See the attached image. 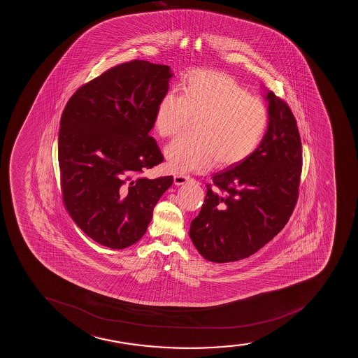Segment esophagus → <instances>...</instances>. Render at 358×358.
<instances>
[{
  "label": "esophagus",
  "instance_id": "esophagus-1",
  "mask_svg": "<svg viewBox=\"0 0 358 358\" xmlns=\"http://www.w3.org/2000/svg\"><path fill=\"white\" fill-rule=\"evenodd\" d=\"M189 181H192V178H189V176H182V174H176L174 176V184L176 185H184Z\"/></svg>",
  "mask_w": 358,
  "mask_h": 358
}]
</instances>
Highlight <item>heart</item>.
I'll return each instance as SVG.
<instances>
[{
  "instance_id": "heart-1",
  "label": "heart",
  "mask_w": 358,
  "mask_h": 358,
  "mask_svg": "<svg viewBox=\"0 0 358 358\" xmlns=\"http://www.w3.org/2000/svg\"><path fill=\"white\" fill-rule=\"evenodd\" d=\"M196 118L192 138H178L164 149L169 169L177 174L203 172L217 161L227 169L241 164L259 147L268 128V110L260 99L229 75L197 69L178 85V95L159 100L152 125L161 137L180 132Z\"/></svg>"
}]
</instances>
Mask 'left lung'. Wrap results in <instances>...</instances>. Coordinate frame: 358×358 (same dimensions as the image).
I'll list each match as a JSON object with an SVG mask.
<instances>
[{"label":"left lung","instance_id":"left-lung-1","mask_svg":"<svg viewBox=\"0 0 358 358\" xmlns=\"http://www.w3.org/2000/svg\"><path fill=\"white\" fill-rule=\"evenodd\" d=\"M266 98L270 120L262 143L241 164L215 174L189 227L194 247L213 263L255 255L283 229L297 203L302 144L295 117L273 92Z\"/></svg>","mask_w":358,"mask_h":358}]
</instances>
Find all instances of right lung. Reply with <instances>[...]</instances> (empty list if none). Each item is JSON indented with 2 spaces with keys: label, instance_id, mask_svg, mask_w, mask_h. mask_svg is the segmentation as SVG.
Returning a JSON list of instances; mask_svg holds the SVG:
<instances>
[{
  "label": "right lung",
  "instance_id": "obj_1",
  "mask_svg": "<svg viewBox=\"0 0 358 358\" xmlns=\"http://www.w3.org/2000/svg\"><path fill=\"white\" fill-rule=\"evenodd\" d=\"M169 66L134 59L112 66L70 96L58 132L64 209L92 240L123 250L147 231L172 176L148 179L164 157L149 136L167 91Z\"/></svg>",
  "mask_w": 358,
  "mask_h": 358
}]
</instances>
